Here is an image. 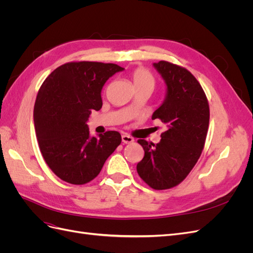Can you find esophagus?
<instances>
[{
    "label": "esophagus",
    "mask_w": 253,
    "mask_h": 253,
    "mask_svg": "<svg viewBox=\"0 0 253 253\" xmlns=\"http://www.w3.org/2000/svg\"><path fill=\"white\" fill-rule=\"evenodd\" d=\"M121 139H122V142H124V143H132V142L134 141V138H133V137H132V136H129V135H127V134L122 135Z\"/></svg>",
    "instance_id": "34e87169"
}]
</instances>
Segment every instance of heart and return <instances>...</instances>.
Returning <instances> with one entry per match:
<instances>
[{
    "instance_id": "heart-1",
    "label": "heart",
    "mask_w": 253,
    "mask_h": 253,
    "mask_svg": "<svg viewBox=\"0 0 253 253\" xmlns=\"http://www.w3.org/2000/svg\"><path fill=\"white\" fill-rule=\"evenodd\" d=\"M133 84L136 90L151 89L155 87V78L153 75L143 67H137L132 73ZM129 110H133V106Z\"/></svg>"
}]
</instances>
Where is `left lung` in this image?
I'll list each match as a JSON object with an SVG mask.
<instances>
[{"label":"left lung","mask_w":253,"mask_h":253,"mask_svg":"<svg viewBox=\"0 0 253 253\" xmlns=\"http://www.w3.org/2000/svg\"><path fill=\"white\" fill-rule=\"evenodd\" d=\"M154 66L165 79L168 91L152 119L162 120L168 129L157 144L137 141L144 151L137 172L152 189L167 190L179 185L200 159L210 110L202 85L187 68L168 61H159Z\"/></svg>","instance_id":"left-lung-1"}]
</instances>
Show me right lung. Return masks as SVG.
<instances>
[{
  "instance_id": "add662e5",
  "label": "right lung",
  "mask_w": 253,
  "mask_h": 253,
  "mask_svg": "<svg viewBox=\"0 0 253 253\" xmlns=\"http://www.w3.org/2000/svg\"><path fill=\"white\" fill-rule=\"evenodd\" d=\"M122 70L114 63L73 61L42 83L34 109L36 136L45 163L60 179L77 186L93 180L121 143L116 131L90 138L86 121L102 108L106 80Z\"/></svg>"
}]
</instances>
